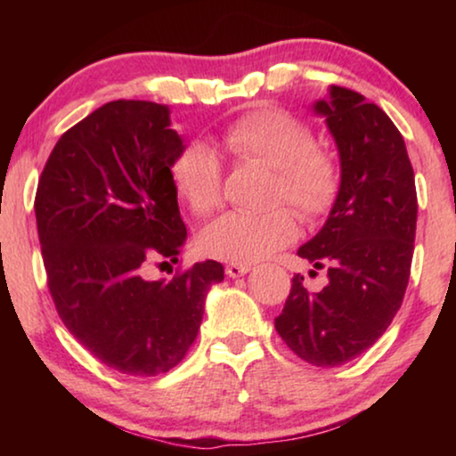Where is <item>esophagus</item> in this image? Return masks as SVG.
Here are the masks:
<instances>
[{
	"mask_svg": "<svg viewBox=\"0 0 456 456\" xmlns=\"http://www.w3.org/2000/svg\"><path fill=\"white\" fill-rule=\"evenodd\" d=\"M251 272V265L248 264H228L226 265V273L230 278H239V276H245V273Z\"/></svg>",
	"mask_w": 456,
	"mask_h": 456,
	"instance_id": "esophagus-1",
	"label": "esophagus"
}]
</instances>
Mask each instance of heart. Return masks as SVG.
<instances>
[{
    "mask_svg": "<svg viewBox=\"0 0 456 456\" xmlns=\"http://www.w3.org/2000/svg\"><path fill=\"white\" fill-rule=\"evenodd\" d=\"M230 158L239 164H257L273 174L265 214L230 211L203 228L199 245L209 257L253 264L290 245L298 234L297 216L315 224L332 214L342 192V166L334 151L315 142L307 122L280 108H257L230 122L220 136ZM174 189L199 216L222 201V161L201 141L178 149L170 166Z\"/></svg>",
    "mask_w": 456,
    "mask_h": 456,
    "instance_id": "1",
    "label": "heart"
}]
</instances>
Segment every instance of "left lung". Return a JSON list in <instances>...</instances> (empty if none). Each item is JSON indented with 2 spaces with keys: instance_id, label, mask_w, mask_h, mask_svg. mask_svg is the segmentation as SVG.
<instances>
[{
  "instance_id": "obj_1",
  "label": "left lung",
  "mask_w": 456,
  "mask_h": 456,
  "mask_svg": "<svg viewBox=\"0 0 456 456\" xmlns=\"http://www.w3.org/2000/svg\"><path fill=\"white\" fill-rule=\"evenodd\" d=\"M326 116L342 166V192L298 257L328 272L320 292L297 273L273 326L297 357L336 367L386 332L407 290L417 226L415 174L395 122L346 86L314 105ZM317 272H311V276Z\"/></svg>"
}]
</instances>
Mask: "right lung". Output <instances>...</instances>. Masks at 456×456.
<instances>
[{
    "label": "right lung",
    "mask_w": 456,
    "mask_h": 456,
    "mask_svg": "<svg viewBox=\"0 0 456 456\" xmlns=\"http://www.w3.org/2000/svg\"><path fill=\"white\" fill-rule=\"evenodd\" d=\"M183 147L170 110L118 99L66 130L35 195L47 286L74 338L111 370L158 376L197 338L214 259L170 282L147 267L178 264L186 240L170 166Z\"/></svg>",
    "instance_id": "right-lung-1"
}]
</instances>
